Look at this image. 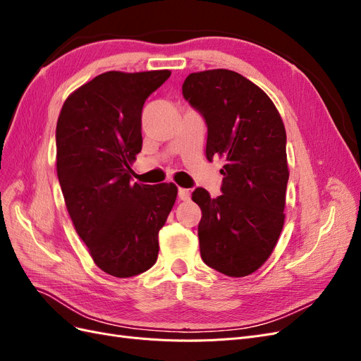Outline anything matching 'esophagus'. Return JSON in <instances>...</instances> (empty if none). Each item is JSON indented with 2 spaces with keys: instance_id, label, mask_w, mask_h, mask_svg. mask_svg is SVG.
<instances>
[{
  "instance_id": "34e87169",
  "label": "esophagus",
  "mask_w": 361,
  "mask_h": 361,
  "mask_svg": "<svg viewBox=\"0 0 361 361\" xmlns=\"http://www.w3.org/2000/svg\"><path fill=\"white\" fill-rule=\"evenodd\" d=\"M178 197H179L180 200H190V197H191V192H190V190H187V188H179V191H178Z\"/></svg>"
}]
</instances>
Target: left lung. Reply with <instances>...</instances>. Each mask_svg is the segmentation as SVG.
I'll return each instance as SVG.
<instances>
[{
    "mask_svg": "<svg viewBox=\"0 0 361 361\" xmlns=\"http://www.w3.org/2000/svg\"><path fill=\"white\" fill-rule=\"evenodd\" d=\"M182 94L206 122V158L226 159L223 194L192 192L202 259L228 277L248 276L271 256L285 224V125L268 94L233 71L190 73Z\"/></svg>",
    "mask_w": 361,
    "mask_h": 361,
    "instance_id": "1",
    "label": "left lung"
}]
</instances>
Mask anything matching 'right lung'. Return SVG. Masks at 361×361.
<instances>
[{
  "label": "right lung",
  "mask_w": 361,
  "mask_h": 361,
  "mask_svg": "<svg viewBox=\"0 0 361 361\" xmlns=\"http://www.w3.org/2000/svg\"><path fill=\"white\" fill-rule=\"evenodd\" d=\"M170 75L101 73L75 90L59 116L57 174L68 212L94 264L113 277L154 267L158 233L176 202L174 183L130 182L143 105Z\"/></svg>",
  "instance_id": "obj_1"
}]
</instances>
